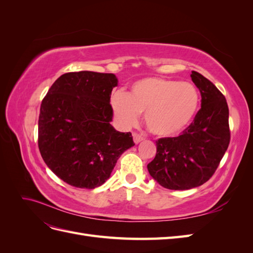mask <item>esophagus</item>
Masks as SVG:
<instances>
[{"label": "esophagus", "mask_w": 253, "mask_h": 253, "mask_svg": "<svg viewBox=\"0 0 253 253\" xmlns=\"http://www.w3.org/2000/svg\"><path fill=\"white\" fill-rule=\"evenodd\" d=\"M133 139H134V142L136 144H138L139 142H141L143 140V137L140 134H138V133H134L133 134Z\"/></svg>", "instance_id": "obj_1"}]
</instances>
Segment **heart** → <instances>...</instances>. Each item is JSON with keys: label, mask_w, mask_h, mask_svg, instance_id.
Segmentation results:
<instances>
[{"label": "heart", "mask_w": 253, "mask_h": 253, "mask_svg": "<svg viewBox=\"0 0 253 253\" xmlns=\"http://www.w3.org/2000/svg\"><path fill=\"white\" fill-rule=\"evenodd\" d=\"M200 94L189 82L148 77L132 83L128 95L116 91L111 108L122 126L135 125L144 113L149 131L160 137L180 134L190 126L200 106Z\"/></svg>", "instance_id": "b5f03b06"}]
</instances>
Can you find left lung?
Segmentation results:
<instances>
[{
  "label": "left lung",
  "instance_id": "1",
  "mask_svg": "<svg viewBox=\"0 0 253 253\" xmlns=\"http://www.w3.org/2000/svg\"><path fill=\"white\" fill-rule=\"evenodd\" d=\"M191 78L201 91L202 109L179 136L156 141V156L148 165L154 180L170 190H189L208 181L230 142L226 98L202 74L192 71Z\"/></svg>",
  "mask_w": 253,
  "mask_h": 253
}]
</instances>
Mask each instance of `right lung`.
<instances>
[{"mask_svg":"<svg viewBox=\"0 0 253 253\" xmlns=\"http://www.w3.org/2000/svg\"><path fill=\"white\" fill-rule=\"evenodd\" d=\"M114 74L88 71L64 74L44 97L38 122L44 163L68 185L100 187L122 153L135 145L131 133L111 125Z\"/></svg>","mask_w":253,"mask_h":253,"instance_id":"add662e5","label":"right lung"}]
</instances>
